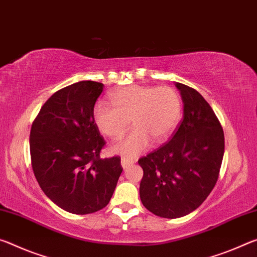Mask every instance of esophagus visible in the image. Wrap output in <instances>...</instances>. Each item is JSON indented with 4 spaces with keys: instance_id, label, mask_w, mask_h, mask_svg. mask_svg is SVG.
<instances>
[{
    "instance_id": "1",
    "label": "esophagus",
    "mask_w": 257,
    "mask_h": 257,
    "mask_svg": "<svg viewBox=\"0 0 257 257\" xmlns=\"http://www.w3.org/2000/svg\"><path fill=\"white\" fill-rule=\"evenodd\" d=\"M121 166L123 168H127L128 166H131L134 164V159H130V158H121Z\"/></svg>"
}]
</instances>
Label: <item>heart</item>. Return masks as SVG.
<instances>
[{"instance_id":"heart-1","label":"heart","mask_w":257,"mask_h":257,"mask_svg":"<svg viewBox=\"0 0 257 257\" xmlns=\"http://www.w3.org/2000/svg\"><path fill=\"white\" fill-rule=\"evenodd\" d=\"M110 102L111 106L102 101L95 104L94 121L104 136L118 140L132 119V132L115 146V151L125 156L140 154L150 141L167 140L182 113L181 96L171 86L128 85L113 92Z\"/></svg>"}]
</instances>
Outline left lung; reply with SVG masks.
Segmentation results:
<instances>
[{
  "label": "left lung",
  "mask_w": 257,
  "mask_h": 257,
  "mask_svg": "<svg viewBox=\"0 0 257 257\" xmlns=\"http://www.w3.org/2000/svg\"><path fill=\"white\" fill-rule=\"evenodd\" d=\"M183 118L165 145L139 159L140 198L155 215L178 218L195 211L213 190L224 154L220 120L199 92L176 83Z\"/></svg>",
  "instance_id": "8db88e82"
}]
</instances>
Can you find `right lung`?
<instances>
[{"mask_svg":"<svg viewBox=\"0 0 257 257\" xmlns=\"http://www.w3.org/2000/svg\"><path fill=\"white\" fill-rule=\"evenodd\" d=\"M103 84L82 81L57 91L34 119L29 149L34 175L54 204L84 215L108 205L123 171L120 157L101 158L106 141L93 117Z\"/></svg>","mask_w":257,"mask_h":257,"instance_id":"add662e5","label":"right lung"}]
</instances>
